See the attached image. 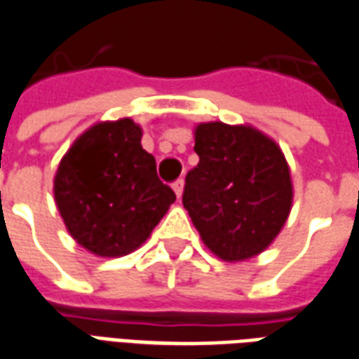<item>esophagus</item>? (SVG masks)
Masks as SVG:
<instances>
[{"label":"esophagus","mask_w":359,"mask_h":359,"mask_svg":"<svg viewBox=\"0 0 359 359\" xmlns=\"http://www.w3.org/2000/svg\"><path fill=\"white\" fill-rule=\"evenodd\" d=\"M172 190H175V194H177V198H180V196H182V190H184V180L182 179L175 180V182H172Z\"/></svg>","instance_id":"esophagus-1"}]
</instances>
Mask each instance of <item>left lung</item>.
Returning <instances> with one entry per match:
<instances>
[{
    "label": "left lung",
    "mask_w": 359,
    "mask_h": 359,
    "mask_svg": "<svg viewBox=\"0 0 359 359\" xmlns=\"http://www.w3.org/2000/svg\"><path fill=\"white\" fill-rule=\"evenodd\" d=\"M200 163L190 169L182 203L201 240L224 261L264 251L291 211L287 161L274 140L251 127L201 123Z\"/></svg>",
    "instance_id": "1"
}]
</instances>
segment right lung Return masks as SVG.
Segmentation results:
<instances>
[{"label": "right lung", "mask_w": 359, "mask_h": 359, "mask_svg": "<svg viewBox=\"0 0 359 359\" xmlns=\"http://www.w3.org/2000/svg\"><path fill=\"white\" fill-rule=\"evenodd\" d=\"M140 137V127L127 118L98 123L58 165L55 200L66 228L100 257H121L144 243L177 200Z\"/></svg>", "instance_id": "right-lung-1"}]
</instances>
